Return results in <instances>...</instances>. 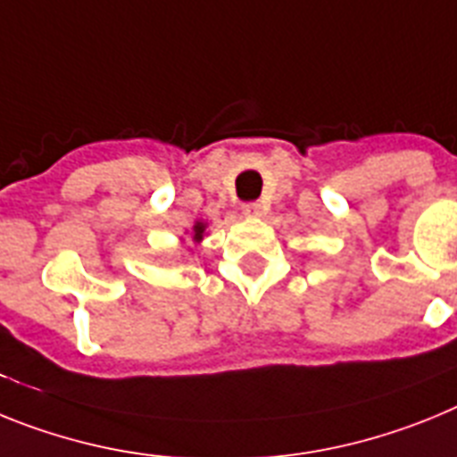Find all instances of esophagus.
Wrapping results in <instances>:
<instances>
[{"label":"esophagus","mask_w":457,"mask_h":457,"mask_svg":"<svg viewBox=\"0 0 457 457\" xmlns=\"http://www.w3.org/2000/svg\"><path fill=\"white\" fill-rule=\"evenodd\" d=\"M244 213L248 218L262 216V204L260 202H248V204H244Z\"/></svg>","instance_id":"1"}]
</instances>
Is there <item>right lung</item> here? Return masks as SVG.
I'll list each match as a JSON object with an SVG mask.
<instances>
[{"instance_id": "add662e5", "label": "right lung", "mask_w": 457, "mask_h": 457, "mask_svg": "<svg viewBox=\"0 0 457 457\" xmlns=\"http://www.w3.org/2000/svg\"><path fill=\"white\" fill-rule=\"evenodd\" d=\"M202 234H204V223H197L195 228H193V239L200 241V239H202Z\"/></svg>"}]
</instances>
